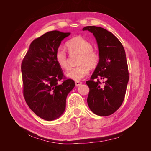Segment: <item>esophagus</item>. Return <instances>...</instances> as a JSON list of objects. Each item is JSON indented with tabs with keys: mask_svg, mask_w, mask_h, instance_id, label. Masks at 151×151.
<instances>
[{
	"mask_svg": "<svg viewBox=\"0 0 151 151\" xmlns=\"http://www.w3.org/2000/svg\"><path fill=\"white\" fill-rule=\"evenodd\" d=\"M75 84H76V86L77 87H78V86H79L80 85L82 84V83H81V82H79V81H76Z\"/></svg>",
	"mask_w": 151,
	"mask_h": 151,
	"instance_id": "obj_1",
	"label": "esophagus"
}]
</instances>
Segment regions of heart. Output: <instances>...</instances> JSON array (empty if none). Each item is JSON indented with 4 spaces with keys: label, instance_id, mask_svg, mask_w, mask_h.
I'll list each match as a JSON object with an SVG mask.
<instances>
[{
    "label": "heart",
    "instance_id": "obj_1",
    "mask_svg": "<svg viewBox=\"0 0 151 151\" xmlns=\"http://www.w3.org/2000/svg\"><path fill=\"white\" fill-rule=\"evenodd\" d=\"M70 53L81 54L79 66L70 68L67 72L68 78L74 81H80L89 73L90 67L93 68L97 65L99 56L97 52L93 49V45L88 40L83 36H77L69 40L66 43ZM55 60L58 65L63 69L68 68V58L65 50L59 47L56 50Z\"/></svg>",
    "mask_w": 151,
    "mask_h": 151
}]
</instances>
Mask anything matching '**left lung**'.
Wrapping results in <instances>:
<instances>
[{
  "instance_id": "1",
  "label": "left lung",
  "mask_w": 151,
  "mask_h": 151,
  "mask_svg": "<svg viewBox=\"0 0 151 151\" xmlns=\"http://www.w3.org/2000/svg\"><path fill=\"white\" fill-rule=\"evenodd\" d=\"M83 30L93 34L99 56L90 80L86 81L89 88L87 101L96 115H110L122 105L129 79L125 50L115 35L101 27L89 26ZM98 78L105 81L104 86L100 85Z\"/></svg>"
}]
</instances>
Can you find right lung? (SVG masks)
Segmentation results:
<instances>
[{
    "label": "right lung",
    "instance_id": "right-lung-1",
    "mask_svg": "<svg viewBox=\"0 0 151 151\" xmlns=\"http://www.w3.org/2000/svg\"><path fill=\"white\" fill-rule=\"evenodd\" d=\"M70 35L58 31L45 33L32 42L22 62L25 101L36 115L47 121L63 113L67 95L75 86L72 79H65L55 57L62 41Z\"/></svg>",
    "mask_w": 151,
    "mask_h": 151
}]
</instances>
